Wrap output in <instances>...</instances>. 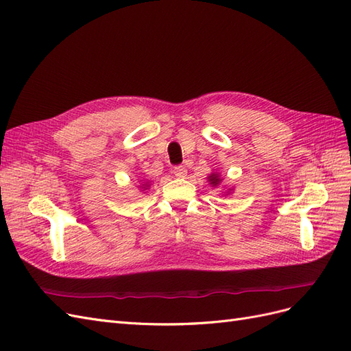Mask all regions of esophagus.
Instances as JSON below:
<instances>
[{
  "label": "esophagus",
  "mask_w": 351,
  "mask_h": 351,
  "mask_svg": "<svg viewBox=\"0 0 351 351\" xmlns=\"http://www.w3.org/2000/svg\"><path fill=\"white\" fill-rule=\"evenodd\" d=\"M173 174H174L176 177H178V178H184V177L187 176V169H186L183 165H177V167H174V169H173Z\"/></svg>",
  "instance_id": "1"
}]
</instances>
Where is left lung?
Instances as JSON below:
<instances>
[{
    "mask_svg": "<svg viewBox=\"0 0 351 351\" xmlns=\"http://www.w3.org/2000/svg\"><path fill=\"white\" fill-rule=\"evenodd\" d=\"M206 178H208V183L210 184V187H219V186H222V182H224V178H222V177H221V174H219V173H217V171L210 173ZM231 192H232V189H231V187H228V189H227V192H224V196L231 195Z\"/></svg>",
    "mask_w": 351,
    "mask_h": 351,
    "instance_id": "left-lung-1",
    "label": "left lung"
}]
</instances>
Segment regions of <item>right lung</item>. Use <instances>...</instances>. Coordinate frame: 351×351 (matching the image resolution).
Wrapping results in <instances>:
<instances>
[{
    "label": "right lung",
    "mask_w": 351,
    "mask_h": 351,
    "mask_svg": "<svg viewBox=\"0 0 351 351\" xmlns=\"http://www.w3.org/2000/svg\"><path fill=\"white\" fill-rule=\"evenodd\" d=\"M149 187H151L149 180H147V182H145V180H142V183H141V186H139V189L142 190V192H145V190H147Z\"/></svg>",
    "instance_id": "right-lung-1"
}]
</instances>
